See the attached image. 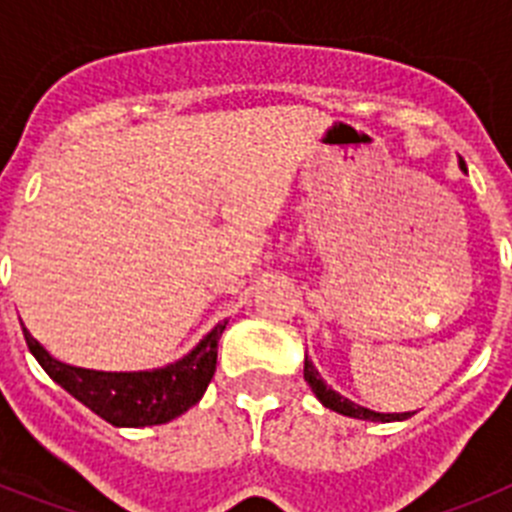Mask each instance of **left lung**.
<instances>
[{
  "label": "left lung",
  "instance_id": "left-lung-1",
  "mask_svg": "<svg viewBox=\"0 0 512 512\" xmlns=\"http://www.w3.org/2000/svg\"><path fill=\"white\" fill-rule=\"evenodd\" d=\"M461 169H467L464 161H461ZM305 382L310 384V390L315 392V397L323 402L325 408H330L333 413L348 415V418L374 420V423H392V420H408L410 415H413V413H374V410L361 408V405H356V402L346 400V397L338 395L336 390H330L328 384L323 382V377H320L318 369H315V364H312L307 356H305Z\"/></svg>",
  "mask_w": 512,
  "mask_h": 512
}]
</instances>
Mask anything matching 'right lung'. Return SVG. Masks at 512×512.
Returning a JSON list of instances; mask_svg holds the SVG:
<instances>
[{"mask_svg":"<svg viewBox=\"0 0 512 512\" xmlns=\"http://www.w3.org/2000/svg\"><path fill=\"white\" fill-rule=\"evenodd\" d=\"M225 325L228 320L217 323L184 359L153 372H94L63 364L53 359L27 333V328H22V333L30 354L38 359L45 374L74 395L81 405H87L99 418L120 428H143L169 423L202 400L215 374L217 341L223 336Z\"/></svg>","mask_w":512,"mask_h":512,"instance_id":"obj_1","label":"right lung"}]
</instances>
